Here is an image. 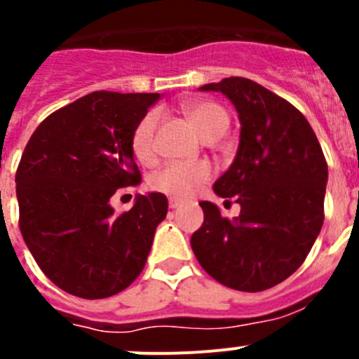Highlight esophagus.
<instances>
[{
	"mask_svg": "<svg viewBox=\"0 0 359 359\" xmlns=\"http://www.w3.org/2000/svg\"><path fill=\"white\" fill-rule=\"evenodd\" d=\"M182 205V201L177 200V198H168V207L170 208H179Z\"/></svg>",
	"mask_w": 359,
	"mask_h": 359,
	"instance_id": "obj_1",
	"label": "esophagus"
}]
</instances>
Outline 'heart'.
<instances>
[{"mask_svg":"<svg viewBox=\"0 0 359 359\" xmlns=\"http://www.w3.org/2000/svg\"><path fill=\"white\" fill-rule=\"evenodd\" d=\"M184 112L205 140L222 135L228 126V114L214 102H189L184 105ZM156 126L158 112L152 110L142 117L131 137L135 158L144 165H151L156 158ZM210 177L212 170L207 163H168L152 173L149 186L170 196L189 198L196 194L201 186L210 180Z\"/></svg>","mask_w":359,"mask_h":359,"instance_id":"1","label":"heart"}]
</instances>
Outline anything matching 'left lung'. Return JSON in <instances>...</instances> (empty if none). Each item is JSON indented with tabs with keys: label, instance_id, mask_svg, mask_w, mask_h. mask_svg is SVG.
Returning <instances> with one entry per match:
<instances>
[{
	"label": "left lung",
	"instance_id": "1",
	"mask_svg": "<svg viewBox=\"0 0 359 359\" xmlns=\"http://www.w3.org/2000/svg\"><path fill=\"white\" fill-rule=\"evenodd\" d=\"M200 89L222 93L238 112L236 158L214 191L235 196L240 215L229 221L201 201L205 219L191 247L217 283L264 291L297 272L311 252L325 221L328 165L304 114L266 87L229 76Z\"/></svg>",
	"mask_w": 359,
	"mask_h": 359
}]
</instances>
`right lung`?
Returning <instances> with one entry per match:
<instances>
[{"instance_id": "right-lung-1", "label": "right lung", "mask_w": 359, "mask_h": 359, "mask_svg": "<svg viewBox=\"0 0 359 359\" xmlns=\"http://www.w3.org/2000/svg\"><path fill=\"white\" fill-rule=\"evenodd\" d=\"M158 93L96 91L34 130L17 166L19 228L41 272L66 293L100 300L144 270L166 217L161 193L138 194L114 214L110 198L140 184L131 137Z\"/></svg>"}]
</instances>
